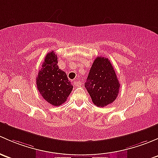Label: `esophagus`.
Returning <instances> with one entry per match:
<instances>
[{
  "mask_svg": "<svg viewBox=\"0 0 158 158\" xmlns=\"http://www.w3.org/2000/svg\"><path fill=\"white\" fill-rule=\"evenodd\" d=\"M73 83H74V85L76 86V87H81V82L80 81H77V80H74Z\"/></svg>",
  "mask_w": 158,
  "mask_h": 158,
  "instance_id": "esophagus-1",
  "label": "esophagus"
}]
</instances>
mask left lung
I'll return each mask as SVG.
<instances>
[{
    "label": "left lung",
    "instance_id": "obj_1",
    "mask_svg": "<svg viewBox=\"0 0 158 158\" xmlns=\"http://www.w3.org/2000/svg\"><path fill=\"white\" fill-rule=\"evenodd\" d=\"M84 86L97 106L104 107L114 102L120 84L108 58L99 56L94 60Z\"/></svg>",
    "mask_w": 158,
    "mask_h": 158
}]
</instances>
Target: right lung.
I'll list each match as a JSON object with an SVG mask.
<instances>
[{
	"label": "right lung",
	"instance_id": "1",
	"mask_svg": "<svg viewBox=\"0 0 158 158\" xmlns=\"http://www.w3.org/2000/svg\"><path fill=\"white\" fill-rule=\"evenodd\" d=\"M39 92L48 103L58 106L67 100L73 86L67 74L58 66V57L52 51L45 55L42 68L36 77Z\"/></svg>",
	"mask_w": 158,
	"mask_h": 158
}]
</instances>
